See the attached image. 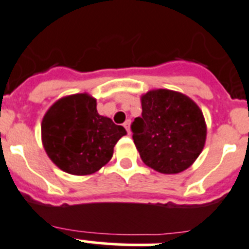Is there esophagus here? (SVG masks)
I'll list each match as a JSON object with an SVG mask.
<instances>
[{"label":"esophagus","mask_w":249,"mask_h":249,"mask_svg":"<svg viewBox=\"0 0 249 249\" xmlns=\"http://www.w3.org/2000/svg\"><path fill=\"white\" fill-rule=\"evenodd\" d=\"M130 124H131V120H130V119H127L126 122L124 123V127L126 129V131L129 132V134H130Z\"/></svg>","instance_id":"34e87169"}]
</instances>
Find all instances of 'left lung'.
Returning a JSON list of instances; mask_svg holds the SVG:
<instances>
[{
  "instance_id": "obj_1",
  "label": "left lung",
  "mask_w": 249,
  "mask_h": 249,
  "mask_svg": "<svg viewBox=\"0 0 249 249\" xmlns=\"http://www.w3.org/2000/svg\"><path fill=\"white\" fill-rule=\"evenodd\" d=\"M142 114L131 124L132 139L146 166L164 174L189 168L203 151V111L185 94L152 89L141 97Z\"/></svg>"
}]
</instances>
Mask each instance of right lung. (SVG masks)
<instances>
[{
    "instance_id": "obj_1",
    "label": "right lung",
    "mask_w": 249,
    "mask_h": 249,
    "mask_svg": "<svg viewBox=\"0 0 249 249\" xmlns=\"http://www.w3.org/2000/svg\"><path fill=\"white\" fill-rule=\"evenodd\" d=\"M124 135V127L99 115L96 98L88 93L56 101L41 122L46 155L60 169L75 176L92 174L106 166Z\"/></svg>"
}]
</instances>
